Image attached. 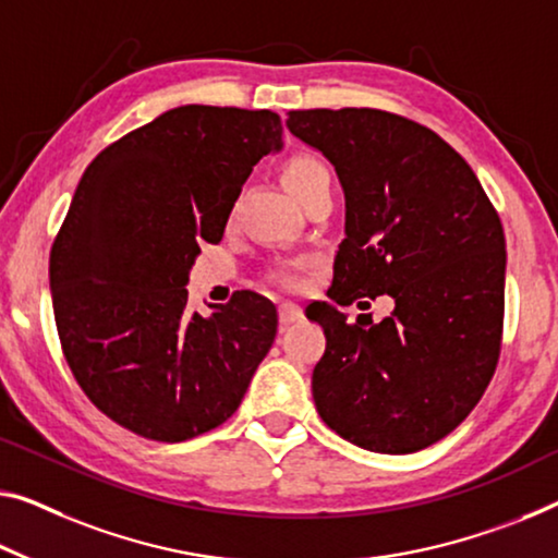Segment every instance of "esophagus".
<instances>
[{
  "label": "esophagus",
  "instance_id": "obj_1",
  "mask_svg": "<svg viewBox=\"0 0 558 558\" xmlns=\"http://www.w3.org/2000/svg\"><path fill=\"white\" fill-rule=\"evenodd\" d=\"M299 319H302V308H299L296 304H291V302L279 304V324H281V327H289V324H294Z\"/></svg>",
  "mask_w": 558,
  "mask_h": 558
}]
</instances>
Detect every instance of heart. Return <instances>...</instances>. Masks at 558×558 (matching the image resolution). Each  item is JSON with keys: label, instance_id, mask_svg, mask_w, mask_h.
I'll use <instances>...</instances> for the list:
<instances>
[{"label": "heart", "instance_id": "1", "mask_svg": "<svg viewBox=\"0 0 558 558\" xmlns=\"http://www.w3.org/2000/svg\"><path fill=\"white\" fill-rule=\"evenodd\" d=\"M329 169L322 165L316 157H308V154H296L291 157L284 169H281V182H284L287 192L294 196L299 204L306 202V196L312 194L322 182H329ZM274 279L279 284H294V271L291 269H277L274 271Z\"/></svg>", "mask_w": 558, "mask_h": 558}]
</instances>
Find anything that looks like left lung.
Instances as JSON below:
<instances>
[{
    "label": "left lung",
    "instance_id": "left-lung-1",
    "mask_svg": "<svg viewBox=\"0 0 558 558\" xmlns=\"http://www.w3.org/2000/svg\"><path fill=\"white\" fill-rule=\"evenodd\" d=\"M289 132L327 157L344 190L347 239L329 299L389 293L395 312L356 325L332 304L306 316L327 349L314 404L341 439L379 453L426 449L478 404L501 349L507 242L459 151L381 109L289 111Z\"/></svg>",
    "mask_w": 558,
    "mask_h": 558
}]
</instances>
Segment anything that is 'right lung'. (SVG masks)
<instances>
[{"instance_id":"right-lung-1","label":"right lung","mask_w":558,"mask_h":558,"mask_svg":"<svg viewBox=\"0 0 558 558\" xmlns=\"http://www.w3.org/2000/svg\"><path fill=\"white\" fill-rule=\"evenodd\" d=\"M281 149L269 109H169L97 154L49 254L59 341L76 384L111 422L186 441L242 404L277 337L254 291L186 308L199 246L217 244L262 157Z\"/></svg>"}]
</instances>
